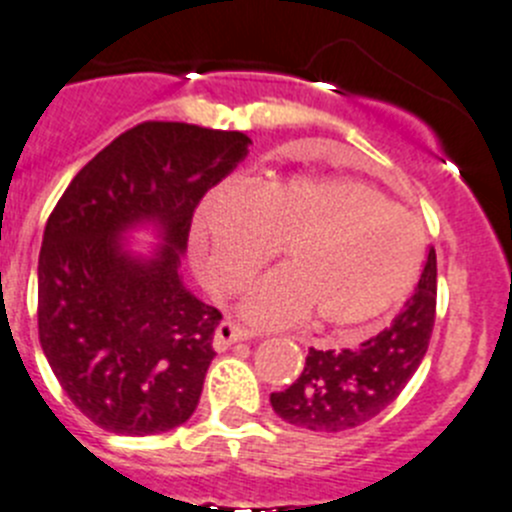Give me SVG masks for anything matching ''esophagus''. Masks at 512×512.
Wrapping results in <instances>:
<instances>
[{
  "label": "esophagus",
  "mask_w": 512,
  "mask_h": 512,
  "mask_svg": "<svg viewBox=\"0 0 512 512\" xmlns=\"http://www.w3.org/2000/svg\"><path fill=\"white\" fill-rule=\"evenodd\" d=\"M247 338H250V331H245L240 323L222 321L217 326V331H214V348H217V351H227L232 343L247 341Z\"/></svg>",
  "instance_id": "obj_1"
}]
</instances>
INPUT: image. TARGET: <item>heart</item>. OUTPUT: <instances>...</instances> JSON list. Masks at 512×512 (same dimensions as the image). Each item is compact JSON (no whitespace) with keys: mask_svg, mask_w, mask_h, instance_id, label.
<instances>
[{"mask_svg":"<svg viewBox=\"0 0 512 512\" xmlns=\"http://www.w3.org/2000/svg\"><path fill=\"white\" fill-rule=\"evenodd\" d=\"M191 245L219 295L240 290L283 245L285 267L247 293L260 326L313 315L318 328L376 321L407 298L422 270L424 227L376 186L348 176H285L247 191L219 184L199 202Z\"/></svg>","mask_w":512,"mask_h":512,"instance_id":"b5f03b06","label":"heart"}]
</instances>
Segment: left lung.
I'll return each instance as SVG.
<instances>
[{
	"label": "left lung",
	"instance_id": "1",
	"mask_svg": "<svg viewBox=\"0 0 512 512\" xmlns=\"http://www.w3.org/2000/svg\"><path fill=\"white\" fill-rule=\"evenodd\" d=\"M437 310V255L391 326L358 348H310L305 369L285 391L270 394L275 414L310 432H343L384 412L404 391L429 348Z\"/></svg>",
	"mask_w": 512,
	"mask_h": 512
}]
</instances>
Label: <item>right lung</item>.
I'll return each instance as SVG.
<instances>
[{
  "instance_id": "right-lung-1",
  "label": "right lung",
  "mask_w": 512,
  "mask_h": 512,
  "mask_svg": "<svg viewBox=\"0 0 512 512\" xmlns=\"http://www.w3.org/2000/svg\"><path fill=\"white\" fill-rule=\"evenodd\" d=\"M250 138L174 121L121 133L52 209L37 265V328L62 391L98 427L146 437L194 414L222 313L184 288L191 217ZM160 229L143 258L122 234Z\"/></svg>"
}]
</instances>
